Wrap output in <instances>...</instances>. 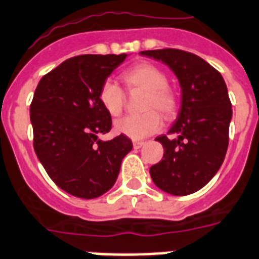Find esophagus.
<instances>
[{
	"label": "esophagus",
	"instance_id": "esophagus-1",
	"mask_svg": "<svg viewBox=\"0 0 259 259\" xmlns=\"http://www.w3.org/2000/svg\"><path fill=\"white\" fill-rule=\"evenodd\" d=\"M144 145L143 141H134L133 143V147L136 148V149H138V148H141Z\"/></svg>",
	"mask_w": 259,
	"mask_h": 259
}]
</instances>
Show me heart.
<instances>
[{"instance_id": "1", "label": "heart", "mask_w": 259, "mask_h": 259, "mask_svg": "<svg viewBox=\"0 0 259 259\" xmlns=\"http://www.w3.org/2000/svg\"><path fill=\"white\" fill-rule=\"evenodd\" d=\"M122 81L130 94L144 92L141 108L147 111L122 118L115 123V132L132 140H141L156 133L163 126V118L177 114L178 96L168 87V77L159 66L149 62L134 65L121 73ZM99 102L111 116H119L126 106V95L111 80L104 81L99 90Z\"/></svg>"}]
</instances>
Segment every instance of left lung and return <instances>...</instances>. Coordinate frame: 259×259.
<instances>
[{
  "label": "left lung",
  "instance_id": "1",
  "mask_svg": "<svg viewBox=\"0 0 259 259\" xmlns=\"http://www.w3.org/2000/svg\"><path fill=\"white\" fill-rule=\"evenodd\" d=\"M141 54L168 65L182 90L181 112L168 132L178 137L156 138L164 155L149 169L152 181L168 194H191L216 175L226 157L232 118L226 82L219 70L189 51L160 49Z\"/></svg>",
  "mask_w": 259,
  "mask_h": 259
}]
</instances>
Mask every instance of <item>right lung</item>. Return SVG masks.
Listing matches in <instances>:
<instances>
[{
  "instance_id": "right-lung-1",
  "label": "right lung",
  "mask_w": 259,
  "mask_h": 259,
  "mask_svg": "<svg viewBox=\"0 0 259 259\" xmlns=\"http://www.w3.org/2000/svg\"><path fill=\"white\" fill-rule=\"evenodd\" d=\"M126 54H84L66 59L40 78L29 107L33 149L51 181L69 194L92 200L114 186L122 159L133 148L111 130L99 90Z\"/></svg>"
}]
</instances>
